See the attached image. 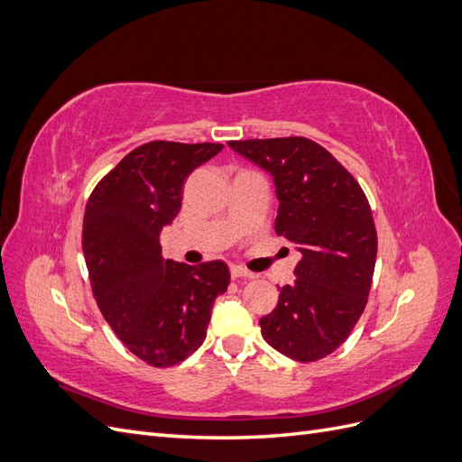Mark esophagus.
<instances>
[{
    "label": "esophagus",
    "instance_id": "34e87169",
    "mask_svg": "<svg viewBox=\"0 0 462 462\" xmlns=\"http://www.w3.org/2000/svg\"><path fill=\"white\" fill-rule=\"evenodd\" d=\"M231 277L233 279H250V277H254V273L253 272H248V270H245V268H241V265H231Z\"/></svg>",
    "mask_w": 462,
    "mask_h": 462
}]
</instances>
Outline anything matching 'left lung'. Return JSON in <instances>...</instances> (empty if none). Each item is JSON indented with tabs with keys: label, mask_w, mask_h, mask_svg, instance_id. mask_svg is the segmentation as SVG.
<instances>
[{
	"label": "left lung",
	"mask_w": 462,
	"mask_h": 462,
	"mask_svg": "<svg viewBox=\"0 0 462 462\" xmlns=\"http://www.w3.org/2000/svg\"><path fill=\"white\" fill-rule=\"evenodd\" d=\"M273 177L275 233L300 260L292 285L279 287L262 337L282 355L314 362L345 343L365 312L377 254L370 204L356 179L331 153L302 136L231 141Z\"/></svg>",
	"instance_id": "left-lung-1"
}]
</instances>
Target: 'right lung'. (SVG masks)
Instances as JSON below:
<instances>
[{"label":"right lung","mask_w":462,"mask_h":462,"mask_svg":"<svg viewBox=\"0 0 462 462\" xmlns=\"http://www.w3.org/2000/svg\"><path fill=\"white\" fill-rule=\"evenodd\" d=\"M223 144L153 141L129 152L90 194L82 253L102 316L150 366L167 368L206 339L214 300L227 291L221 260L189 265L162 256L160 233L177 217L185 179Z\"/></svg>","instance_id":"add662e5"}]
</instances>
